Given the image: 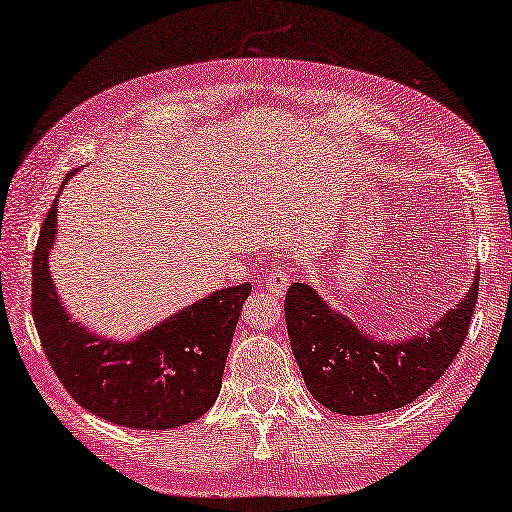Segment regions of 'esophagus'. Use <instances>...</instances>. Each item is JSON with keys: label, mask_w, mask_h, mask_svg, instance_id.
Returning <instances> with one entry per match:
<instances>
[{"label": "esophagus", "mask_w": 512, "mask_h": 512, "mask_svg": "<svg viewBox=\"0 0 512 512\" xmlns=\"http://www.w3.org/2000/svg\"><path fill=\"white\" fill-rule=\"evenodd\" d=\"M289 282H291V275H289V268H286L284 263H277L275 268L268 272V277H265V286H268L272 296L282 298L286 289H289Z\"/></svg>", "instance_id": "34e87169"}]
</instances>
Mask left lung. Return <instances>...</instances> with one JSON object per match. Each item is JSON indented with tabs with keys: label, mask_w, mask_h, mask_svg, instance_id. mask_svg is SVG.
<instances>
[{
	"label": "left lung",
	"mask_w": 512,
	"mask_h": 512,
	"mask_svg": "<svg viewBox=\"0 0 512 512\" xmlns=\"http://www.w3.org/2000/svg\"><path fill=\"white\" fill-rule=\"evenodd\" d=\"M478 286L475 279L464 300L426 335L377 342L345 314L331 310L310 286L291 284L284 298L286 328L310 394L331 412L352 417L412 403L457 359L478 303Z\"/></svg>",
	"instance_id": "8db88e82"
}]
</instances>
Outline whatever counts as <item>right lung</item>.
Instances as JSON below:
<instances>
[{"label":"right lung","mask_w":512,"mask_h":512,"mask_svg":"<svg viewBox=\"0 0 512 512\" xmlns=\"http://www.w3.org/2000/svg\"><path fill=\"white\" fill-rule=\"evenodd\" d=\"M55 221L58 202L48 209L32 256V319L62 387L81 408L128 429H177L205 415L219 396L251 284L216 291L132 342L104 340L74 324L55 293L48 272Z\"/></svg>","instance_id":"1"}]
</instances>
